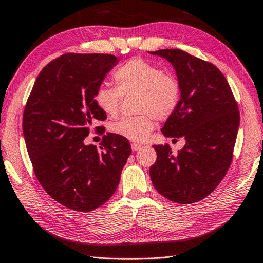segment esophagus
Listing matches in <instances>:
<instances>
[{"label":"esophagus","mask_w":263,"mask_h":263,"mask_svg":"<svg viewBox=\"0 0 263 263\" xmlns=\"http://www.w3.org/2000/svg\"><path fill=\"white\" fill-rule=\"evenodd\" d=\"M141 147H142V145H140V144H137V142H132V144H131V148H132V151H139Z\"/></svg>","instance_id":"34e87169"}]
</instances>
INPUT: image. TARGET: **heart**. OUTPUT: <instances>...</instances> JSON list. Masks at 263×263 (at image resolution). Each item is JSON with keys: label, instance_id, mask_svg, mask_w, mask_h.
Returning a JSON list of instances; mask_svg holds the SVG:
<instances>
[{"label": "heart", "instance_id": "heart-1", "mask_svg": "<svg viewBox=\"0 0 263 263\" xmlns=\"http://www.w3.org/2000/svg\"><path fill=\"white\" fill-rule=\"evenodd\" d=\"M116 88L101 86L95 91V103L104 115L116 117L122 96L136 94L135 117H124L111 125L115 135L142 142L155 127V118L167 121L181 100V84L174 75L141 58H132L114 72Z\"/></svg>", "mask_w": 263, "mask_h": 263}]
</instances>
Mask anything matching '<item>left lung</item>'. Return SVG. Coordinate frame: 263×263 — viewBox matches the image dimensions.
Segmentation results:
<instances>
[{
    "label": "left lung",
    "instance_id": "1",
    "mask_svg": "<svg viewBox=\"0 0 263 263\" xmlns=\"http://www.w3.org/2000/svg\"><path fill=\"white\" fill-rule=\"evenodd\" d=\"M174 66L181 84L177 109L161 128L185 145L173 154L168 145H154L157 161L149 175L154 188L175 203L205 198L228 173L233 159L240 114L231 87L215 65L177 48L149 52Z\"/></svg>",
    "mask_w": 263,
    "mask_h": 263
}]
</instances>
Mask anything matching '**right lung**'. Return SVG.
Instances as JSON below:
<instances>
[{"label": "right lung", "instance_id": "right-lung-1", "mask_svg": "<svg viewBox=\"0 0 263 263\" xmlns=\"http://www.w3.org/2000/svg\"><path fill=\"white\" fill-rule=\"evenodd\" d=\"M117 62L112 54H62L39 73L25 104L23 135L34 175L54 201L74 211L108 201L132 152L115 133L103 136L100 148L84 144L92 124L106 119L95 91Z\"/></svg>", "mask_w": 263, "mask_h": 263}]
</instances>
